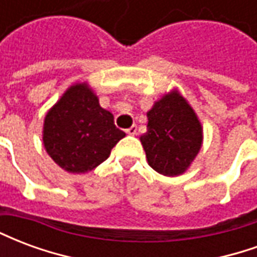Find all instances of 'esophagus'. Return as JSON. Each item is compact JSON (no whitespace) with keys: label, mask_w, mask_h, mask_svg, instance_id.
Returning a JSON list of instances; mask_svg holds the SVG:
<instances>
[{"label":"esophagus","mask_w":257,"mask_h":257,"mask_svg":"<svg viewBox=\"0 0 257 257\" xmlns=\"http://www.w3.org/2000/svg\"><path fill=\"white\" fill-rule=\"evenodd\" d=\"M126 134H128V135H136V134H138V126H136V125H132L131 128L126 129Z\"/></svg>","instance_id":"obj_1"}]
</instances>
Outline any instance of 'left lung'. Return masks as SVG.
Here are the masks:
<instances>
[{
  "mask_svg": "<svg viewBox=\"0 0 257 257\" xmlns=\"http://www.w3.org/2000/svg\"><path fill=\"white\" fill-rule=\"evenodd\" d=\"M147 118L140 142L149 165L164 176L186 172L202 146V126L193 107L172 90L154 103Z\"/></svg>",
  "mask_w": 257,
  "mask_h": 257,
  "instance_id": "1",
  "label": "left lung"
}]
</instances>
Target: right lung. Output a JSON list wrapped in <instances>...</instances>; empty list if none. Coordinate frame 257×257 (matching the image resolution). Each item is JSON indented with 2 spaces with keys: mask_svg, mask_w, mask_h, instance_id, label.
<instances>
[{
  "mask_svg": "<svg viewBox=\"0 0 257 257\" xmlns=\"http://www.w3.org/2000/svg\"><path fill=\"white\" fill-rule=\"evenodd\" d=\"M125 138L110 111L101 108L89 85L74 84L47 112L44 147L59 167L85 173L106 161L111 149Z\"/></svg>",
  "mask_w": 257,
  "mask_h": 257,
  "instance_id": "add662e5",
  "label": "right lung"
}]
</instances>
